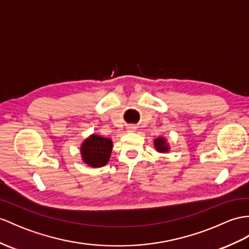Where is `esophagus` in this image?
Returning <instances> with one entry per match:
<instances>
[{
  "label": "esophagus",
  "instance_id": "34e87169",
  "mask_svg": "<svg viewBox=\"0 0 249 249\" xmlns=\"http://www.w3.org/2000/svg\"><path fill=\"white\" fill-rule=\"evenodd\" d=\"M135 131H136L135 125H129L128 126V132H135Z\"/></svg>",
  "mask_w": 249,
  "mask_h": 249
}]
</instances>
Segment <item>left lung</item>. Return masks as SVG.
<instances>
[{
	"label": "left lung",
	"instance_id": "left-lung-1",
	"mask_svg": "<svg viewBox=\"0 0 249 249\" xmlns=\"http://www.w3.org/2000/svg\"><path fill=\"white\" fill-rule=\"evenodd\" d=\"M154 148L160 153H168L170 151V145L168 143L167 138L161 136L154 139Z\"/></svg>",
	"mask_w": 249,
	"mask_h": 249
}]
</instances>
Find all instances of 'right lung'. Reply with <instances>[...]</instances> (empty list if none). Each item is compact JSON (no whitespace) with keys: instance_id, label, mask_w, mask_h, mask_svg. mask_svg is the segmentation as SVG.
I'll return each mask as SVG.
<instances>
[{"instance_id":"obj_1","label":"right lung","mask_w":249,"mask_h":249,"mask_svg":"<svg viewBox=\"0 0 249 249\" xmlns=\"http://www.w3.org/2000/svg\"><path fill=\"white\" fill-rule=\"evenodd\" d=\"M113 149L111 138L97 134L89 135L80 145V154L84 163L92 168L106 166L110 160Z\"/></svg>"}]
</instances>
